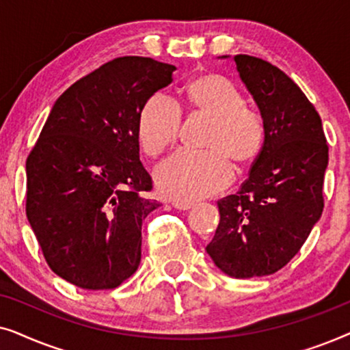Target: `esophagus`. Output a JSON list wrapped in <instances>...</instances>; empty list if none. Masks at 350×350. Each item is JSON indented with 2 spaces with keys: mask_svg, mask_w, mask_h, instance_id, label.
Here are the masks:
<instances>
[{
  "mask_svg": "<svg viewBox=\"0 0 350 350\" xmlns=\"http://www.w3.org/2000/svg\"><path fill=\"white\" fill-rule=\"evenodd\" d=\"M174 207L176 208V210H191L194 207V204L193 202H178V200H176V202H174Z\"/></svg>",
  "mask_w": 350,
  "mask_h": 350,
  "instance_id": "34e87169",
  "label": "esophagus"
}]
</instances>
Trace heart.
<instances>
[{"mask_svg": "<svg viewBox=\"0 0 350 350\" xmlns=\"http://www.w3.org/2000/svg\"><path fill=\"white\" fill-rule=\"evenodd\" d=\"M185 102L193 116L210 121L202 152L180 151L157 167L154 180L165 198L191 202L226 188L236 169L250 165L262 145V122L245 108V100L231 81L215 73L191 79ZM181 113L162 95H152L138 114L137 133L143 151L156 157L178 138Z\"/></svg>", "mask_w": 350, "mask_h": 350, "instance_id": "b5f03b06", "label": "heart"}]
</instances>
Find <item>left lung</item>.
Wrapping results in <instances>:
<instances>
[{"label": "left lung", "instance_id": "1", "mask_svg": "<svg viewBox=\"0 0 350 350\" xmlns=\"http://www.w3.org/2000/svg\"><path fill=\"white\" fill-rule=\"evenodd\" d=\"M232 59L260 109L265 142L241 191L218 202L205 250L226 275L250 279L282 269L322 217L328 146L314 105L284 71L252 55Z\"/></svg>", "mask_w": 350, "mask_h": 350}]
</instances>
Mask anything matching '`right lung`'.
Returning a JSON list of instances; mask_svg holds the SVG:
<instances>
[{
  "mask_svg": "<svg viewBox=\"0 0 350 350\" xmlns=\"http://www.w3.org/2000/svg\"><path fill=\"white\" fill-rule=\"evenodd\" d=\"M175 66L119 57L55 100L27 159V218L51 269L79 288H116L142 260L156 200L140 162L142 107Z\"/></svg>",
  "mask_w": 350,
  "mask_h": 350,
  "instance_id": "1",
  "label": "right lung"
}]
</instances>
